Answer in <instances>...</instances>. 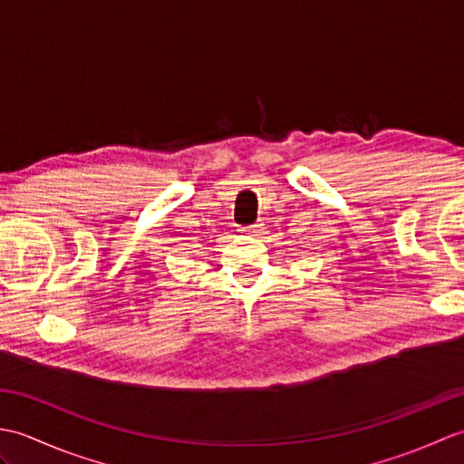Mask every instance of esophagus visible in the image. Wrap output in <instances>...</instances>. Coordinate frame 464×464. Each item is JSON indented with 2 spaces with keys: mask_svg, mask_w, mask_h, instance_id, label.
Returning a JSON list of instances; mask_svg holds the SVG:
<instances>
[{
  "mask_svg": "<svg viewBox=\"0 0 464 464\" xmlns=\"http://www.w3.org/2000/svg\"><path fill=\"white\" fill-rule=\"evenodd\" d=\"M243 235H247V237H257L261 235V225H251V227H243L241 229Z\"/></svg>",
  "mask_w": 464,
  "mask_h": 464,
  "instance_id": "obj_1",
  "label": "esophagus"
}]
</instances>
